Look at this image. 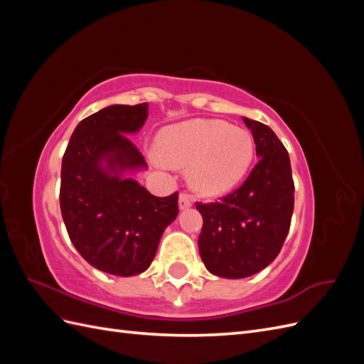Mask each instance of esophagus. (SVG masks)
<instances>
[{"label":"esophagus","instance_id":"34e87169","mask_svg":"<svg viewBox=\"0 0 364 364\" xmlns=\"http://www.w3.org/2000/svg\"><path fill=\"white\" fill-rule=\"evenodd\" d=\"M191 206H193V200L190 199V196L181 194L179 196V209H181V211H183V209H188Z\"/></svg>","mask_w":364,"mask_h":364}]
</instances>
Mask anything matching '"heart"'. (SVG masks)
Masks as SVG:
<instances>
[{
	"label": "heart",
	"mask_w": 364,
	"mask_h": 364,
	"mask_svg": "<svg viewBox=\"0 0 364 364\" xmlns=\"http://www.w3.org/2000/svg\"><path fill=\"white\" fill-rule=\"evenodd\" d=\"M156 165L190 167L188 181L197 194L220 197L246 178L255 142L243 127L196 118L164 127L156 138Z\"/></svg>",
	"instance_id": "1"
}]
</instances>
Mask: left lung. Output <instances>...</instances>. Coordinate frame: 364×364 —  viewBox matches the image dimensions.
I'll return each instance as SVG.
<instances>
[{
	"label": "left lung",
	"instance_id": "left-lung-1",
	"mask_svg": "<svg viewBox=\"0 0 364 364\" xmlns=\"http://www.w3.org/2000/svg\"><path fill=\"white\" fill-rule=\"evenodd\" d=\"M243 121L255 141L258 164L220 203H197L203 217L202 261L208 272L228 279L252 277L278 257L294 205L287 150L269 126L246 117Z\"/></svg>",
	"mask_w": 364,
	"mask_h": 364
}]
</instances>
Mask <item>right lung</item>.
Masks as SVG:
<instances>
[{"label":"right lung","mask_w":364,"mask_h":364,"mask_svg":"<svg viewBox=\"0 0 364 364\" xmlns=\"http://www.w3.org/2000/svg\"><path fill=\"white\" fill-rule=\"evenodd\" d=\"M147 117L149 103L107 106L77 124L62 159L60 211L71 243L115 277L146 272L179 213L178 193L156 197L134 179L147 162L127 136Z\"/></svg>","instance_id":"add662e5"}]
</instances>
